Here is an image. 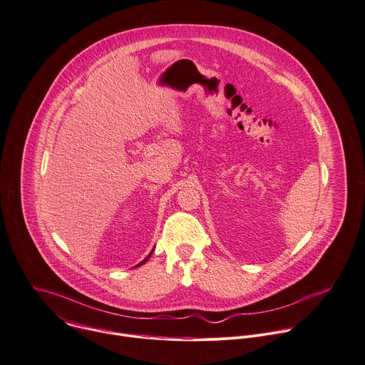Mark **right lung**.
<instances>
[{
  "label": "right lung",
  "mask_w": 365,
  "mask_h": 365,
  "mask_svg": "<svg viewBox=\"0 0 365 365\" xmlns=\"http://www.w3.org/2000/svg\"><path fill=\"white\" fill-rule=\"evenodd\" d=\"M150 255H152V252H150V254H149V255H148V257H146V258H145V259H143V261H142V262H139V264H138V265H136V267H139V265H143V264H145V262H146V261H148V259H149V257H150Z\"/></svg>",
  "instance_id": "right-lung-1"
}]
</instances>
